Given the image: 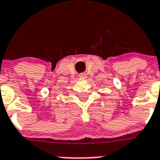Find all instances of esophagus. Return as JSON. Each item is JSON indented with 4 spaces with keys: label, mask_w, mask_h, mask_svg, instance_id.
I'll return each instance as SVG.
<instances>
[{
    "label": "esophagus",
    "mask_w": 160,
    "mask_h": 160,
    "mask_svg": "<svg viewBox=\"0 0 160 160\" xmlns=\"http://www.w3.org/2000/svg\"><path fill=\"white\" fill-rule=\"evenodd\" d=\"M79 77H80V79H86L88 77V76H87L86 73H81L79 75Z\"/></svg>",
    "instance_id": "esophagus-1"
}]
</instances>
